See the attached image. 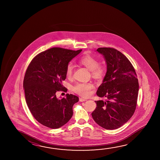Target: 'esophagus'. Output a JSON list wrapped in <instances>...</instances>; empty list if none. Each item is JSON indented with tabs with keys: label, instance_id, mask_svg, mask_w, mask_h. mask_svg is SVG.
<instances>
[{
	"label": "esophagus",
	"instance_id": "34e87169",
	"mask_svg": "<svg viewBox=\"0 0 160 160\" xmlns=\"http://www.w3.org/2000/svg\"><path fill=\"white\" fill-rule=\"evenodd\" d=\"M86 100H87L86 99H84V98H79V101L81 102H85Z\"/></svg>",
	"mask_w": 160,
	"mask_h": 160
}]
</instances>
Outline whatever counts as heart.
Segmentation results:
<instances>
[{
    "label": "heart",
    "mask_w": 160,
    "mask_h": 160,
    "mask_svg": "<svg viewBox=\"0 0 160 160\" xmlns=\"http://www.w3.org/2000/svg\"><path fill=\"white\" fill-rule=\"evenodd\" d=\"M79 63L90 70L92 76L95 79H102L105 75L106 72L105 66L99 64V61L94 57L90 55L84 56L80 58ZM73 66L71 63H69L66 70V75L68 78H71ZM94 88V85L92 82H78L73 85L72 89L78 94L87 97L90 94L91 91Z\"/></svg>",
    "instance_id": "1"
}]
</instances>
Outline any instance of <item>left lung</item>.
Instances as JSON below:
<instances>
[{"label": "left lung", "mask_w": 160, "mask_h": 160, "mask_svg": "<svg viewBox=\"0 0 160 160\" xmlns=\"http://www.w3.org/2000/svg\"><path fill=\"white\" fill-rule=\"evenodd\" d=\"M104 56L107 68L97 95L107 99L95 101L92 113L95 122L106 129L121 127L130 119L136 108L139 84L133 66L122 53L110 47L97 50Z\"/></svg>", "instance_id": "1"}]
</instances>
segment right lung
Returning a JSON list of instances; mask_svg holds the SVG:
<instances>
[{"mask_svg": "<svg viewBox=\"0 0 160 160\" xmlns=\"http://www.w3.org/2000/svg\"><path fill=\"white\" fill-rule=\"evenodd\" d=\"M53 47L35 56L27 69L23 80L27 104L34 118L47 127L57 129L73 115L72 107L79 98L72 94L58 99L56 93L67 92L62 85L70 61L81 52Z\"/></svg>", "mask_w": 160, "mask_h": 160, "instance_id": "right-lung-1", "label": "right lung"}]
</instances>
